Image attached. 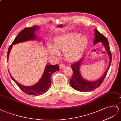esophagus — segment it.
Returning <instances> with one entry per match:
<instances>
[{"mask_svg":"<svg viewBox=\"0 0 121 121\" xmlns=\"http://www.w3.org/2000/svg\"><path fill=\"white\" fill-rule=\"evenodd\" d=\"M65 67V64H64L63 63H61L60 64V65H59V67H60V68L61 69H63Z\"/></svg>","mask_w":121,"mask_h":121,"instance_id":"1","label":"esophagus"}]
</instances>
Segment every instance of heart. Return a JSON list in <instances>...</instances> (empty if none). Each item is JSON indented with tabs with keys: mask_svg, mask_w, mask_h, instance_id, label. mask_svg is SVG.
<instances>
[{
	"mask_svg": "<svg viewBox=\"0 0 121 121\" xmlns=\"http://www.w3.org/2000/svg\"><path fill=\"white\" fill-rule=\"evenodd\" d=\"M88 41L85 35L75 32L68 33L55 39L54 46H49V52L54 56H59L60 52L64 51L67 60L75 61L82 56Z\"/></svg>",
	"mask_w": 121,
	"mask_h": 121,
	"instance_id": "1",
	"label": "heart"
}]
</instances>
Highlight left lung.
<instances>
[{
    "instance_id": "left-lung-1",
    "label": "left lung",
    "mask_w": 121,
    "mask_h": 121,
    "mask_svg": "<svg viewBox=\"0 0 121 121\" xmlns=\"http://www.w3.org/2000/svg\"><path fill=\"white\" fill-rule=\"evenodd\" d=\"M101 42L103 46H104L109 58V63L108 68L101 77L98 80L94 81H90L86 80V79L82 77L80 72V66L83 58L77 62L71 65V68L73 71V74L70 80V84L71 87L76 90L82 92H88L94 90L95 89L99 87L102 84V82L104 80L106 74L109 69L112 62V54L110 52V48L109 46L108 41L106 38L101 33H100L97 29L95 30V39L93 42V44H97Z\"/></svg>"
}]
</instances>
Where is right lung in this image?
<instances>
[{
	"instance_id": "1",
	"label": "right lung",
	"mask_w": 121,
	"mask_h": 121,
	"mask_svg": "<svg viewBox=\"0 0 121 121\" xmlns=\"http://www.w3.org/2000/svg\"><path fill=\"white\" fill-rule=\"evenodd\" d=\"M38 29H39V26H34L29 28H25L18 34L9 48L8 59H9V54L13 47V45L29 40H40L35 34V31ZM59 70V67L58 64L46 65L43 74L39 81L35 85L31 86H25L19 84L13 78L9 72V73L12 80L16 82V84L23 92L29 95L37 96L43 94L49 90L51 85V78L52 74L54 72Z\"/></svg>"
}]
</instances>
